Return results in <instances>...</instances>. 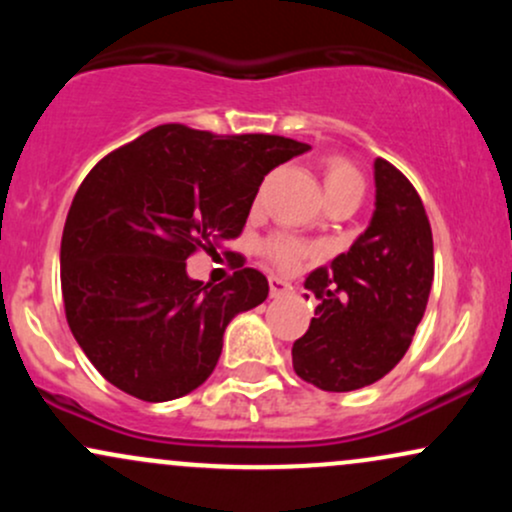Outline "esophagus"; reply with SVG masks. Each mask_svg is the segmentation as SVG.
I'll return each mask as SVG.
<instances>
[{
  "label": "esophagus",
  "mask_w": 512,
  "mask_h": 512,
  "mask_svg": "<svg viewBox=\"0 0 512 512\" xmlns=\"http://www.w3.org/2000/svg\"><path fill=\"white\" fill-rule=\"evenodd\" d=\"M269 293H272V298L286 296L289 293V284L284 279H279V276H269Z\"/></svg>",
  "instance_id": "1"
}]
</instances>
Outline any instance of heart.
<instances>
[{"mask_svg":"<svg viewBox=\"0 0 512 512\" xmlns=\"http://www.w3.org/2000/svg\"><path fill=\"white\" fill-rule=\"evenodd\" d=\"M322 182H325V195H334V192L346 190H361V175L351 166L346 158L332 156L325 161V170H322ZM264 252L276 267L281 269H296L301 260L308 255V245L298 243L289 236H276L264 245Z\"/></svg>","mask_w":512,"mask_h":512,"instance_id":"1","label":"heart"}]
</instances>
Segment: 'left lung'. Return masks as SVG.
I'll return each instance as SVG.
<instances>
[{
    "mask_svg": "<svg viewBox=\"0 0 512 512\" xmlns=\"http://www.w3.org/2000/svg\"><path fill=\"white\" fill-rule=\"evenodd\" d=\"M375 211L366 231L330 269L305 279L320 305L293 342V370L325 392L373 385L402 361L426 313L433 236L414 185L375 158Z\"/></svg>",
    "mask_w": 512,
    "mask_h": 512,
    "instance_id": "1",
    "label": "left lung"
}]
</instances>
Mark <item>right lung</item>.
Returning <instances> with one entry per match:
<instances>
[{
  "label": "right lung",
  "instance_id": "add662e5",
  "mask_svg": "<svg viewBox=\"0 0 512 512\" xmlns=\"http://www.w3.org/2000/svg\"><path fill=\"white\" fill-rule=\"evenodd\" d=\"M308 149L276 134L161 125L93 166L64 223L62 298L108 383L168 402L209 378L228 322L260 305L269 284L240 264L204 286L187 276V257L238 238L264 175Z\"/></svg>",
  "mask_w": 512,
  "mask_h": 512
}]
</instances>
